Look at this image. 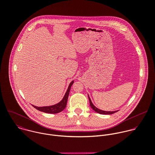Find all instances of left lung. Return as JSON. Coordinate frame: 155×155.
<instances>
[{
	"mask_svg": "<svg viewBox=\"0 0 155 155\" xmlns=\"http://www.w3.org/2000/svg\"><path fill=\"white\" fill-rule=\"evenodd\" d=\"M88 98H89V101H90V106H91V107L94 111H96V112H97V113H99V114H109H109H114V113H115V112H117L118 111V110H115V111H105V110H101V109L97 108V107L93 104L91 101L90 97H89V96H88Z\"/></svg>",
	"mask_w": 155,
	"mask_h": 155,
	"instance_id": "1",
	"label": "left lung"
}]
</instances>
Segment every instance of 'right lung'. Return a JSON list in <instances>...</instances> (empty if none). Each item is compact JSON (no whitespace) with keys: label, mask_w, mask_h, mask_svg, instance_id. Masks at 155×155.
<instances>
[{"label":"right lung","mask_w":155,"mask_h":155,"mask_svg":"<svg viewBox=\"0 0 155 155\" xmlns=\"http://www.w3.org/2000/svg\"><path fill=\"white\" fill-rule=\"evenodd\" d=\"M73 83H74L73 81L71 82V83L70 84V85L68 87V89H67L63 99L59 103H57L56 104H54V105H52V106H49L38 107V106H34V105H32V106L34 107L37 110H40V111L46 112V113H48V114H57V113H59V112L62 111L66 107L68 95H69V93H70V90L71 87V85H73Z\"/></svg>","instance_id":"1"}]
</instances>
